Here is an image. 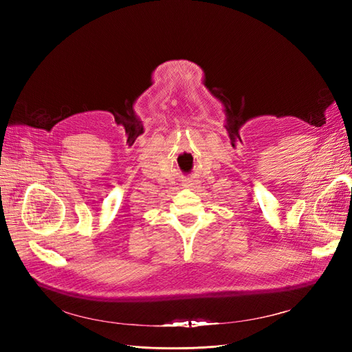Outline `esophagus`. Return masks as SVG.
I'll use <instances>...</instances> for the list:
<instances>
[{
  "label": "esophagus",
  "instance_id": "34e87169",
  "mask_svg": "<svg viewBox=\"0 0 352 352\" xmlns=\"http://www.w3.org/2000/svg\"><path fill=\"white\" fill-rule=\"evenodd\" d=\"M190 185H192V184H190V182H188V184H185V186H190Z\"/></svg>",
  "mask_w": 352,
  "mask_h": 352
}]
</instances>
